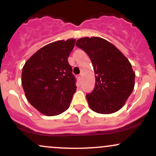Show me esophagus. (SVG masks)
<instances>
[{"mask_svg": "<svg viewBox=\"0 0 156 156\" xmlns=\"http://www.w3.org/2000/svg\"><path fill=\"white\" fill-rule=\"evenodd\" d=\"M80 79H81V74L79 75V76H78V80H79V81H80Z\"/></svg>", "mask_w": 156, "mask_h": 156, "instance_id": "1", "label": "esophagus"}]
</instances>
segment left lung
<instances>
[{
	"mask_svg": "<svg viewBox=\"0 0 156 156\" xmlns=\"http://www.w3.org/2000/svg\"><path fill=\"white\" fill-rule=\"evenodd\" d=\"M76 44L87 53L94 67L95 86L86 96L90 108L103 114L119 111L134 88L131 64L114 44L101 37H83Z\"/></svg>",
	"mask_w": 156,
	"mask_h": 156,
	"instance_id": "1",
	"label": "left lung"
}]
</instances>
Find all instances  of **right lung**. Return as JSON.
I'll return each instance as SVG.
<instances>
[{
	"label": "right lung",
	"mask_w": 156,
	"mask_h": 156,
	"mask_svg": "<svg viewBox=\"0 0 156 156\" xmlns=\"http://www.w3.org/2000/svg\"><path fill=\"white\" fill-rule=\"evenodd\" d=\"M75 42L69 39L48 44L23 66L21 79L27 100L44 115H58L70 105L77 87L67 58Z\"/></svg>",
	"instance_id": "add662e5"
}]
</instances>
